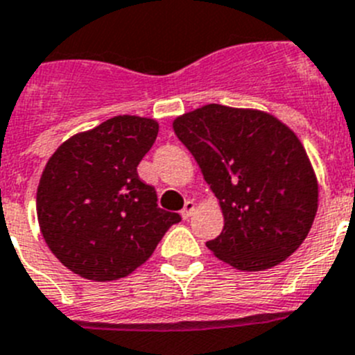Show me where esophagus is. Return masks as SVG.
Returning a JSON list of instances; mask_svg holds the SVG:
<instances>
[{"instance_id": "34e87169", "label": "esophagus", "mask_w": 355, "mask_h": 355, "mask_svg": "<svg viewBox=\"0 0 355 355\" xmlns=\"http://www.w3.org/2000/svg\"><path fill=\"white\" fill-rule=\"evenodd\" d=\"M193 213H195V202L193 200H187V202H184L183 211H181V216L187 220V218H190Z\"/></svg>"}]
</instances>
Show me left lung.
<instances>
[{
	"instance_id": "left-lung-1",
	"label": "left lung",
	"mask_w": 355,
	"mask_h": 355,
	"mask_svg": "<svg viewBox=\"0 0 355 355\" xmlns=\"http://www.w3.org/2000/svg\"><path fill=\"white\" fill-rule=\"evenodd\" d=\"M172 126L222 207L223 230L207 248L241 271L269 269L292 255L318 206L317 178L297 135L271 114L218 103Z\"/></svg>"
}]
</instances>
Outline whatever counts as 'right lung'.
<instances>
[{
	"label": "right lung",
	"instance_id": "obj_1",
	"mask_svg": "<svg viewBox=\"0 0 355 355\" xmlns=\"http://www.w3.org/2000/svg\"><path fill=\"white\" fill-rule=\"evenodd\" d=\"M158 123L116 116L64 141L49 158L37 190L42 236L61 264L93 282L128 276L155 252L178 213L158 207L137 165Z\"/></svg>",
	"mask_w": 355,
	"mask_h": 355
}]
</instances>
